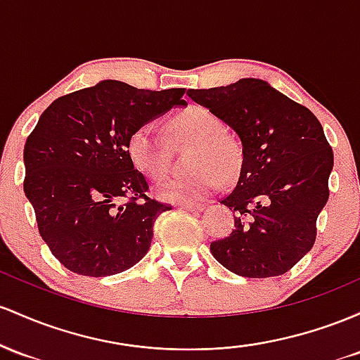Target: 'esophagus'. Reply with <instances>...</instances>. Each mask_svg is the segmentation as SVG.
Instances as JSON below:
<instances>
[{
  "instance_id": "1",
  "label": "esophagus",
  "mask_w": 360,
  "mask_h": 360,
  "mask_svg": "<svg viewBox=\"0 0 360 360\" xmlns=\"http://www.w3.org/2000/svg\"><path fill=\"white\" fill-rule=\"evenodd\" d=\"M179 207L184 209V211H188V212H202L204 205H200V204H179Z\"/></svg>"
}]
</instances>
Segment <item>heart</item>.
<instances>
[{"label": "heart", "mask_w": 360, "mask_h": 360, "mask_svg": "<svg viewBox=\"0 0 360 360\" xmlns=\"http://www.w3.org/2000/svg\"><path fill=\"white\" fill-rule=\"evenodd\" d=\"M167 127L173 141L192 146L187 158V168L192 172L161 185L156 191L160 199L192 204L217 192L221 180L236 179L243 165V149L209 108L191 105L169 117ZM126 149L137 172L155 181L165 179L168 173L167 143L155 127L144 124L134 129Z\"/></svg>", "instance_id": "heart-1"}]
</instances>
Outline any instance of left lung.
<instances>
[{"mask_svg":"<svg viewBox=\"0 0 360 360\" xmlns=\"http://www.w3.org/2000/svg\"><path fill=\"white\" fill-rule=\"evenodd\" d=\"M187 95L228 124L243 146L240 179L221 199L234 212V229L212 241V257L241 277L282 276L313 248L328 200L333 151L320 120L264 79Z\"/></svg>","mask_w":360,"mask_h":360,"instance_id":"1","label":"left lung"}]
</instances>
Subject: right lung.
<instances>
[{
  "instance_id": "1",
  "label": "right lung",
  "mask_w": 360,
  "mask_h": 360,
  "mask_svg": "<svg viewBox=\"0 0 360 360\" xmlns=\"http://www.w3.org/2000/svg\"><path fill=\"white\" fill-rule=\"evenodd\" d=\"M185 88L137 90L105 79L59 96L28 136L23 191L39 233L60 264L88 277L131 269L148 253L153 226L172 205L149 199L127 139L139 126L185 107ZM129 196L126 205L118 200Z\"/></svg>"
}]
</instances>
